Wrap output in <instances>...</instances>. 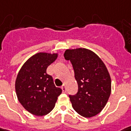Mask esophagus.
<instances>
[{
  "label": "esophagus",
  "instance_id": "obj_1",
  "mask_svg": "<svg viewBox=\"0 0 131 131\" xmlns=\"http://www.w3.org/2000/svg\"><path fill=\"white\" fill-rule=\"evenodd\" d=\"M61 89H62V91H63V93H65L66 92V86H65V85H63L61 86Z\"/></svg>",
  "mask_w": 131,
  "mask_h": 131
}]
</instances>
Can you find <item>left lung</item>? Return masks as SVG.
<instances>
[{
  "label": "left lung",
  "instance_id": "1",
  "mask_svg": "<svg viewBox=\"0 0 131 131\" xmlns=\"http://www.w3.org/2000/svg\"><path fill=\"white\" fill-rule=\"evenodd\" d=\"M70 60L78 85L74 95H69L72 107L79 115L91 117L105 106L111 93V78L106 66L95 53L86 48L68 49Z\"/></svg>",
  "mask_w": 131,
  "mask_h": 131
}]
</instances>
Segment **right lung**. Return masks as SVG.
I'll use <instances>...</instances> for the list:
<instances>
[{
    "mask_svg": "<svg viewBox=\"0 0 131 131\" xmlns=\"http://www.w3.org/2000/svg\"><path fill=\"white\" fill-rule=\"evenodd\" d=\"M57 56V53H38L25 62L17 74L15 88L18 100L32 115L48 114L61 93L62 90L55 86L53 78L46 72Z\"/></svg>",
    "mask_w": 131,
    "mask_h": 131,
    "instance_id": "right-lung-1",
    "label": "right lung"
}]
</instances>
